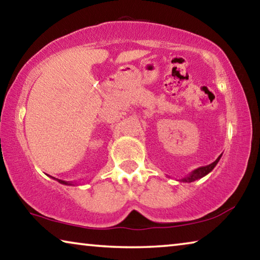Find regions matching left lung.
<instances>
[{
  "label": "left lung",
  "instance_id": "1",
  "mask_svg": "<svg viewBox=\"0 0 260 260\" xmlns=\"http://www.w3.org/2000/svg\"><path fill=\"white\" fill-rule=\"evenodd\" d=\"M220 158H221V156H219L217 159H215L212 162V164L206 165V166H202V167H199V169L193 170L192 172H190L188 175H186V177L179 179V181H181V182H192V181H196V180H199V179H202L203 177H205L206 174H209L211 171L214 169L215 165H217L218 161L220 160Z\"/></svg>",
  "mask_w": 260,
  "mask_h": 260
}]
</instances>
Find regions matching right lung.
<instances>
[{"instance_id": "right-lung-1", "label": "right lung", "mask_w": 260, "mask_h": 260, "mask_svg": "<svg viewBox=\"0 0 260 260\" xmlns=\"http://www.w3.org/2000/svg\"><path fill=\"white\" fill-rule=\"evenodd\" d=\"M52 179H55L54 177H51ZM57 181H58L59 183H61V184H68V186H74V183L73 182H71V181H63V180H59V179H56Z\"/></svg>"}]
</instances>
